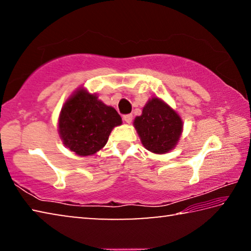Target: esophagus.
Listing matches in <instances>:
<instances>
[{
  "label": "esophagus",
  "mask_w": 251,
  "mask_h": 251,
  "mask_svg": "<svg viewBox=\"0 0 251 251\" xmlns=\"http://www.w3.org/2000/svg\"><path fill=\"white\" fill-rule=\"evenodd\" d=\"M123 120H124V122L127 123V124H130L131 121H133V115H131V114H127V115L123 116Z\"/></svg>",
  "instance_id": "obj_1"
}]
</instances>
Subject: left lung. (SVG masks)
Masks as SVG:
<instances>
[{"mask_svg": "<svg viewBox=\"0 0 251 251\" xmlns=\"http://www.w3.org/2000/svg\"><path fill=\"white\" fill-rule=\"evenodd\" d=\"M134 127L143 146L154 154H166L179 142L182 133L181 117L175 109L158 97H151L136 116Z\"/></svg>", "mask_w": 251, "mask_h": 251, "instance_id": "obj_1", "label": "left lung"}]
</instances>
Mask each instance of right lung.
<instances>
[{
  "instance_id": "right-lung-1",
  "label": "right lung",
  "mask_w": 251,
  "mask_h": 251,
  "mask_svg": "<svg viewBox=\"0 0 251 251\" xmlns=\"http://www.w3.org/2000/svg\"><path fill=\"white\" fill-rule=\"evenodd\" d=\"M122 117L112 106L79 87L63 105L58 117V134L63 144L78 156H91L103 148Z\"/></svg>"
}]
</instances>
